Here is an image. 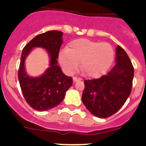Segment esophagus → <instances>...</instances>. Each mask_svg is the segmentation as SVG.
<instances>
[{"label": "esophagus", "instance_id": "obj_1", "mask_svg": "<svg viewBox=\"0 0 146 146\" xmlns=\"http://www.w3.org/2000/svg\"><path fill=\"white\" fill-rule=\"evenodd\" d=\"M73 82H77V81H80V80H81V79H80V78L76 77V76H73Z\"/></svg>", "mask_w": 146, "mask_h": 146}]
</instances>
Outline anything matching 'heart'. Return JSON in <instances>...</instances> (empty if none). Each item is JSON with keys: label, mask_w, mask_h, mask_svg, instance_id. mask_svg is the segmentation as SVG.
Returning a JSON list of instances; mask_svg holds the SVG:
<instances>
[{"label": "heart", "mask_w": 146, "mask_h": 146, "mask_svg": "<svg viewBox=\"0 0 146 146\" xmlns=\"http://www.w3.org/2000/svg\"><path fill=\"white\" fill-rule=\"evenodd\" d=\"M114 50L108 42L80 38L73 40L69 48L62 49L59 53V62L67 74H72L80 68L90 78L99 77L108 70L113 63Z\"/></svg>", "instance_id": "heart-1"}]
</instances>
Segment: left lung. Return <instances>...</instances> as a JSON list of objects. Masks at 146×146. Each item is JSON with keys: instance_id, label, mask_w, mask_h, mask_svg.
<instances>
[{"instance_id": "left-lung-1", "label": "left lung", "mask_w": 146, "mask_h": 146, "mask_svg": "<svg viewBox=\"0 0 146 146\" xmlns=\"http://www.w3.org/2000/svg\"><path fill=\"white\" fill-rule=\"evenodd\" d=\"M115 62V66L106 75L84 81L82 103L98 117H109L117 112L131 92L133 66L126 51L119 45L116 48Z\"/></svg>"}]
</instances>
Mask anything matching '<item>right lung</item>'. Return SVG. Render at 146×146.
<instances>
[{"mask_svg": "<svg viewBox=\"0 0 146 146\" xmlns=\"http://www.w3.org/2000/svg\"><path fill=\"white\" fill-rule=\"evenodd\" d=\"M60 31H48L36 35L24 47L18 71L19 85L26 102L38 111H48L60 104L66 92L72 86L73 79L62 72L57 64L63 40ZM42 47L47 50L50 58L49 67L42 75L36 78L29 76L25 60L33 48Z\"/></svg>", "mask_w": 146, "mask_h": 146, "instance_id": "1", "label": "right lung"}]
</instances>
